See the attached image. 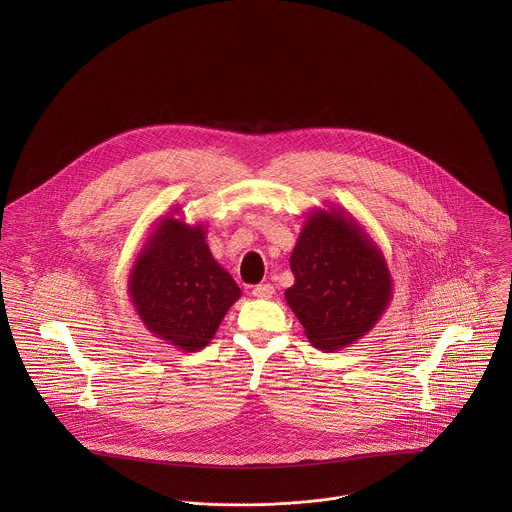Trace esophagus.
Listing matches in <instances>:
<instances>
[{
  "instance_id": "esophagus-1",
  "label": "esophagus",
  "mask_w": 512,
  "mask_h": 512,
  "mask_svg": "<svg viewBox=\"0 0 512 512\" xmlns=\"http://www.w3.org/2000/svg\"><path fill=\"white\" fill-rule=\"evenodd\" d=\"M274 286L272 284H260V286H256L252 293H254V297H258V299H270L272 295H274Z\"/></svg>"
}]
</instances>
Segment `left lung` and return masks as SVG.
<instances>
[{"mask_svg":"<svg viewBox=\"0 0 512 512\" xmlns=\"http://www.w3.org/2000/svg\"><path fill=\"white\" fill-rule=\"evenodd\" d=\"M286 301L315 349L333 353L365 337L392 301L384 254L341 209L309 211L292 258Z\"/></svg>","mask_w":512,"mask_h":512,"instance_id":"8db88e82","label":"left lung"}]
</instances>
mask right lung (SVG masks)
Here are the masks:
<instances>
[{"instance_id":"add662e5","label":"right lung","mask_w":512,"mask_h":512,"mask_svg":"<svg viewBox=\"0 0 512 512\" xmlns=\"http://www.w3.org/2000/svg\"><path fill=\"white\" fill-rule=\"evenodd\" d=\"M179 209L155 222L132 264L128 293L153 337L195 353L213 341L242 292L213 258L205 226L177 219Z\"/></svg>"}]
</instances>
